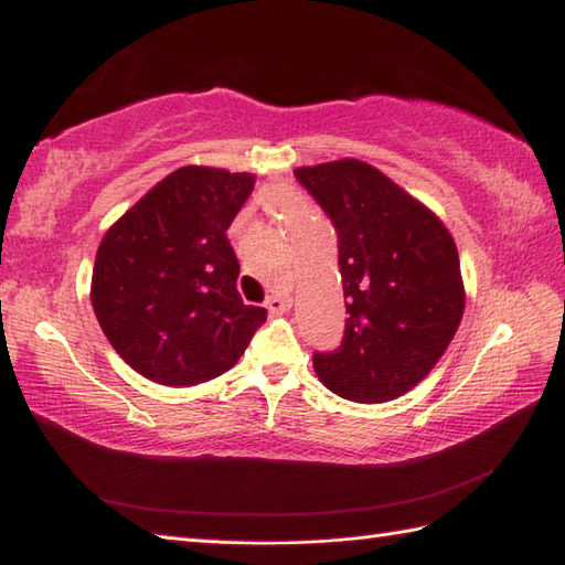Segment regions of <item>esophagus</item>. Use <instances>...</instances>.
<instances>
[{
  "mask_svg": "<svg viewBox=\"0 0 565 565\" xmlns=\"http://www.w3.org/2000/svg\"><path fill=\"white\" fill-rule=\"evenodd\" d=\"M294 306V298L289 296V294H284V291H276V294H271L269 298H267V310L271 316H281V313H286V310H289Z\"/></svg>",
  "mask_w": 565,
  "mask_h": 565,
  "instance_id": "34e87169",
  "label": "esophagus"
}]
</instances>
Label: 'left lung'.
<instances>
[{
    "label": "left lung",
    "mask_w": 565,
    "mask_h": 565,
    "mask_svg": "<svg viewBox=\"0 0 565 565\" xmlns=\"http://www.w3.org/2000/svg\"><path fill=\"white\" fill-rule=\"evenodd\" d=\"M294 174L338 227L350 313L340 350L313 356L316 374L347 401H395L435 369L459 330V249L439 215L374 164L344 158Z\"/></svg>",
    "instance_id": "1"
}]
</instances>
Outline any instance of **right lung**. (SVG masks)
Here are the masks:
<instances>
[{
	"instance_id": "1",
	"label": "right lung",
	"mask_w": 565,
	"mask_h": 565,
	"mask_svg": "<svg viewBox=\"0 0 565 565\" xmlns=\"http://www.w3.org/2000/svg\"><path fill=\"white\" fill-rule=\"evenodd\" d=\"M255 174L186 164L140 196L102 237L92 308L124 362L162 386L233 369L267 310L245 306L227 227Z\"/></svg>"
}]
</instances>
